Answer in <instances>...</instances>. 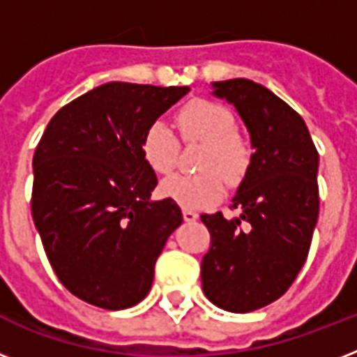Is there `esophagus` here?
<instances>
[{"mask_svg":"<svg viewBox=\"0 0 357 357\" xmlns=\"http://www.w3.org/2000/svg\"><path fill=\"white\" fill-rule=\"evenodd\" d=\"M183 218H185V222H195L196 218H198V213L192 211V209H183Z\"/></svg>","mask_w":357,"mask_h":357,"instance_id":"esophagus-1","label":"esophagus"}]
</instances>
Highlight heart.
Instances as JSON below:
<instances>
[{
  "label": "heart",
  "mask_w": 357,
  "mask_h": 357,
  "mask_svg": "<svg viewBox=\"0 0 357 357\" xmlns=\"http://www.w3.org/2000/svg\"><path fill=\"white\" fill-rule=\"evenodd\" d=\"M176 126L183 142L204 144L196 176H174L162 181L161 195L185 209H204L220 200L224 181L241 183L252 159L248 142L235 131V119L228 109L209 100H192L176 113ZM140 151L155 174H170L176 167L179 142L165 122L146 129Z\"/></svg>",
  "instance_id": "heart-1"
}]
</instances>
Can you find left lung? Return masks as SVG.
<instances>
[{"mask_svg": "<svg viewBox=\"0 0 357 357\" xmlns=\"http://www.w3.org/2000/svg\"><path fill=\"white\" fill-rule=\"evenodd\" d=\"M213 89L237 109L255 151L231 200L241 215L200 217L211 234L202 287L220 310L248 313L280 298L307 259L319 218V151L302 116L259 83L228 79Z\"/></svg>", "mask_w": 357, "mask_h": 357, "instance_id": "left-lung-1", "label": "left lung"}]
</instances>
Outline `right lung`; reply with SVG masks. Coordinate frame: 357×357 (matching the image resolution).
<instances>
[{
    "mask_svg": "<svg viewBox=\"0 0 357 357\" xmlns=\"http://www.w3.org/2000/svg\"><path fill=\"white\" fill-rule=\"evenodd\" d=\"M189 86L105 83L59 109L33 157L31 211L53 271L103 310L144 300L167 238L183 222L151 202L157 176L140 142Z\"/></svg>",
    "mask_w": 357,
    "mask_h": 357,
    "instance_id": "1",
    "label": "right lung"
}]
</instances>
